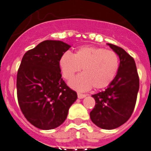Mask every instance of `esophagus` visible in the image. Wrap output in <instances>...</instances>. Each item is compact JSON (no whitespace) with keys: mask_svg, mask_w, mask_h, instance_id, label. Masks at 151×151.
Wrapping results in <instances>:
<instances>
[{"mask_svg":"<svg viewBox=\"0 0 151 151\" xmlns=\"http://www.w3.org/2000/svg\"><path fill=\"white\" fill-rule=\"evenodd\" d=\"M77 96H78L79 99H83L86 96V94H83V93H77Z\"/></svg>","mask_w":151,"mask_h":151,"instance_id":"obj_1","label":"esophagus"}]
</instances>
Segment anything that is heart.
<instances>
[{"label": "heart", "mask_w": 151, "mask_h": 151, "mask_svg": "<svg viewBox=\"0 0 151 151\" xmlns=\"http://www.w3.org/2000/svg\"><path fill=\"white\" fill-rule=\"evenodd\" d=\"M59 65L64 78L71 80L83 68V74L69 83L72 88L86 91L108 87L116 77L119 67V57L114 52L103 48L86 46L79 48L74 55L64 53Z\"/></svg>", "instance_id": "obj_1"}]
</instances>
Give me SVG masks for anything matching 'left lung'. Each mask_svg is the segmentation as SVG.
Wrapping results in <instances>:
<instances>
[{
  "label": "left lung",
  "mask_w": 151,
  "mask_h": 151,
  "mask_svg": "<svg viewBox=\"0 0 151 151\" xmlns=\"http://www.w3.org/2000/svg\"><path fill=\"white\" fill-rule=\"evenodd\" d=\"M107 45L119 56V70L105 91L92 95L95 106L90 117L99 128L112 130L131 117L137 102L139 80L134 58L122 48L111 43Z\"/></svg>",
  "instance_id": "left-lung-1"
}]
</instances>
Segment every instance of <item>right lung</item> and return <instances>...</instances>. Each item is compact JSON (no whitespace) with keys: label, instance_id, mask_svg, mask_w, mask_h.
<instances>
[{"label":"right lung","instance_id":"right-lung-1","mask_svg":"<svg viewBox=\"0 0 151 151\" xmlns=\"http://www.w3.org/2000/svg\"><path fill=\"white\" fill-rule=\"evenodd\" d=\"M71 46L45 40L23 57L17 75V100L32 125L51 130L62 125L77 94L62 78L59 61Z\"/></svg>","mask_w":151,"mask_h":151}]
</instances>
